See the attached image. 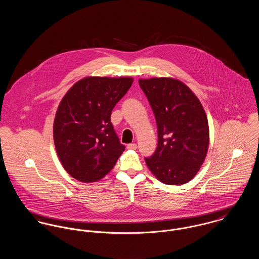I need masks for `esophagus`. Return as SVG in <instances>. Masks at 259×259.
I'll return each mask as SVG.
<instances>
[{"label":"esophagus","mask_w":259,"mask_h":259,"mask_svg":"<svg viewBox=\"0 0 259 259\" xmlns=\"http://www.w3.org/2000/svg\"><path fill=\"white\" fill-rule=\"evenodd\" d=\"M126 148L131 150H136L138 148V146H137V144H130V145H127Z\"/></svg>","instance_id":"obj_1"}]
</instances>
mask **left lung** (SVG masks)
Segmentation results:
<instances>
[{"label": "left lung", "mask_w": 259, "mask_h": 259, "mask_svg": "<svg viewBox=\"0 0 259 259\" xmlns=\"http://www.w3.org/2000/svg\"><path fill=\"white\" fill-rule=\"evenodd\" d=\"M157 125V147L145 157L149 170L165 185H184L199 170L209 144L208 121L199 100L179 79H140Z\"/></svg>", "instance_id": "1"}]
</instances>
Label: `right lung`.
<instances>
[{"instance_id":"1","label":"right lung","mask_w":259,"mask_h":259,"mask_svg":"<svg viewBox=\"0 0 259 259\" xmlns=\"http://www.w3.org/2000/svg\"><path fill=\"white\" fill-rule=\"evenodd\" d=\"M133 81L132 77L89 76L63 98L54 121V142L64 168L75 180L100 181L123 152L111 113Z\"/></svg>"}]
</instances>
